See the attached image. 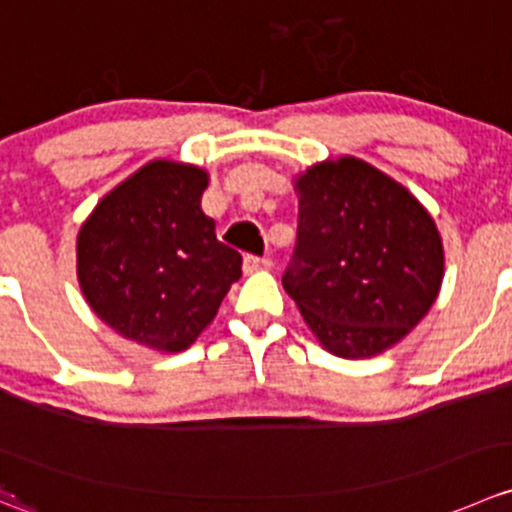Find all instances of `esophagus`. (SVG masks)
<instances>
[{
	"label": "esophagus",
	"instance_id": "obj_1",
	"mask_svg": "<svg viewBox=\"0 0 512 512\" xmlns=\"http://www.w3.org/2000/svg\"><path fill=\"white\" fill-rule=\"evenodd\" d=\"M272 265L270 257H257V255H247L245 262H242V267H245L247 275H252V272H262L267 270V267Z\"/></svg>",
	"mask_w": 512,
	"mask_h": 512
}]
</instances>
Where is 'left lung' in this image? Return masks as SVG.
<instances>
[{"mask_svg": "<svg viewBox=\"0 0 512 512\" xmlns=\"http://www.w3.org/2000/svg\"><path fill=\"white\" fill-rule=\"evenodd\" d=\"M295 262L282 287L327 352L365 360L410 335L438 300L445 252L418 197L360 157L317 162L292 180Z\"/></svg>", "mask_w": 512, "mask_h": 512, "instance_id": "left-lung-1", "label": "left lung"}]
</instances>
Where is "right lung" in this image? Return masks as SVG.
<instances>
[{
    "label": "right lung",
    "instance_id": "add662e5",
    "mask_svg": "<svg viewBox=\"0 0 512 512\" xmlns=\"http://www.w3.org/2000/svg\"><path fill=\"white\" fill-rule=\"evenodd\" d=\"M207 170L152 160L109 190L77 235V280L124 340L182 352L215 320L242 257L202 212Z\"/></svg>",
    "mask_w": 512,
    "mask_h": 512
}]
</instances>
